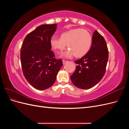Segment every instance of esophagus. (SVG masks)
<instances>
[{"label": "esophagus", "mask_w": 129, "mask_h": 129, "mask_svg": "<svg viewBox=\"0 0 129 129\" xmlns=\"http://www.w3.org/2000/svg\"><path fill=\"white\" fill-rule=\"evenodd\" d=\"M62 62H63V64H64L66 63H67V61H66V60H62Z\"/></svg>", "instance_id": "esophagus-1"}]
</instances>
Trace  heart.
<instances>
[{
	"label": "heart",
	"instance_id": "1",
	"mask_svg": "<svg viewBox=\"0 0 129 129\" xmlns=\"http://www.w3.org/2000/svg\"><path fill=\"white\" fill-rule=\"evenodd\" d=\"M50 44L52 48L57 53H61L67 45L69 49L63 55L66 57H71L73 55L76 57H81L90 49L92 37L86 29L74 28L62 33L60 39L52 37Z\"/></svg>",
	"mask_w": 129,
	"mask_h": 129
}]
</instances>
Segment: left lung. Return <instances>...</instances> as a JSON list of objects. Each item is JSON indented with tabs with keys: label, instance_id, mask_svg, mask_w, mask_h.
Instances as JSON below:
<instances>
[{
	"label": "left lung",
	"instance_id": "obj_1",
	"mask_svg": "<svg viewBox=\"0 0 129 129\" xmlns=\"http://www.w3.org/2000/svg\"><path fill=\"white\" fill-rule=\"evenodd\" d=\"M109 57V51L103 37L95 30L92 38V45L89 52L76 60V69L71 76L76 87L90 89L98 83L104 75Z\"/></svg>",
	"mask_w": 129,
	"mask_h": 129
}]
</instances>
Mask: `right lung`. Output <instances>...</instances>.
Wrapping results in <instances>:
<instances>
[{"label":"right lung","instance_id":"obj_1","mask_svg":"<svg viewBox=\"0 0 129 129\" xmlns=\"http://www.w3.org/2000/svg\"><path fill=\"white\" fill-rule=\"evenodd\" d=\"M57 24L41 25L28 34L20 49L23 74L29 83L38 90H45L55 83L63 65L51 50L50 41Z\"/></svg>","mask_w":129,"mask_h":129}]
</instances>
